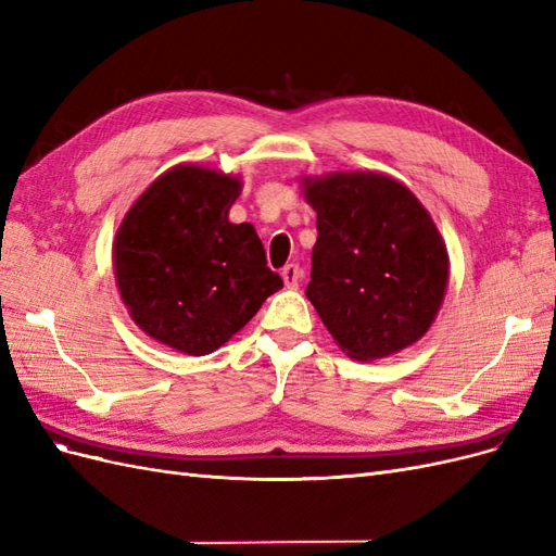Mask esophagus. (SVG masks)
<instances>
[{"instance_id":"obj_1","label":"esophagus","mask_w":556,"mask_h":556,"mask_svg":"<svg viewBox=\"0 0 556 556\" xmlns=\"http://www.w3.org/2000/svg\"><path fill=\"white\" fill-rule=\"evenodd\" d=\"M280 276H282L285 285H288L290 290H296V288H299V282H301V278H304V271H301V266H299V264H285V266H282V271H280Z\"/></svg>"}]
</instances>
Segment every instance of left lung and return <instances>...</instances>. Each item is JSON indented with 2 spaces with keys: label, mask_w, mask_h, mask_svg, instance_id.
<instances>
[{
  "label": "left lung",
  "mask_w": 556,
  "mask_h": 556,
  "mask_svg": "<svg viewBox=\"0 0 556 556\" xmlns=\"http://www.w3.org/2000/svg\"><path fill=\"white\" fill-rule=\"evenodd\" d=\"M317 213L306 296L350 357L371 362L422 339L447 285V252L417 197L380 174L306 180Z\"/></svg>",
  "instance_id": "1"
}]
</instances>
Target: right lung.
I'll return each mask as SVG.
<instances>
[{
    "label": "right lung",
    "mask_w": 556,
    "mask_h": 556,
    "mask_svg": "<svg viewBox=\"0 0 556 556\" xmlns=\"http://www.w3.org/2000/svg\"><path fill=\"white\" fill-rule=\"evenodd\" d=\"M239 178L204 166L162 174L129 208L113 245L129 315L155 341L208 355L282 288L252 225H231Z\"/></svg>",
    "instance_id": "add662e5"
}]
</instances>
